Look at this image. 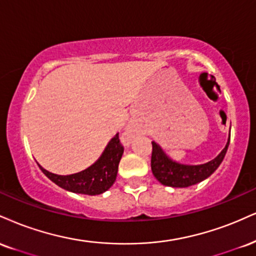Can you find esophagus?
Listing matches in <instances>:
<instances>
[{
	"label": "esophagus",
	"mask_w": 256,
	"mask_h": 256,
	"mask_svg": "<svg viewBox=\"0 0 256 256\" xmlns=\"http://www.w3.org/2000/svg\"><path fill=\"white\" fill-rule=\"evenodd\" d=\"M125 137H126V140H130V138H131V134H130V132H126Z\"/></svg>",
	"instance_id": "34e87169"
}]
</instances>
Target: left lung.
Wrapping results in <instances>:
<instances>
[{"mask_svg": "<svg viewBox=\"0 0 256 256\" xmlns=\"http://www.w3.org/2000/svg\"><path fill=\"white\" fill-rule=\"evenodd\" d=\"M229 143L230 137L226 148L212 161L199 166H188L181 164V163L170 160L158 143L152 142V170L154 176L158 178L162 184L170 187H190L192 184H198L210 176L220 167L226 154Z\"/></svg>", "mask_w": 256, "mask_h": 256, "instance_id": "8db88e82", "label": "left lung"}]
</instances>
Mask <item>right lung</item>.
<instances>
[{
  "instance_id": "add662e5",
  "label": "right lung",
  "mask_w": 256,
  "mask_h": 256,
  "mask_svg": "<svg viewBox=\"0 0 256 256\" xmlns=\"http://www.w3.org/2000/svg\"><path fill=\"white\" fill-rule=\"evenodd\" d=\"M122 152L124 146L120 143L119 134H116L104 149L102 156L93 166L80 173L57 175L38 166L46 176L62 188L74 193L96 196L106 192L114 184Z\"/></svg>"
}]
</instances>
